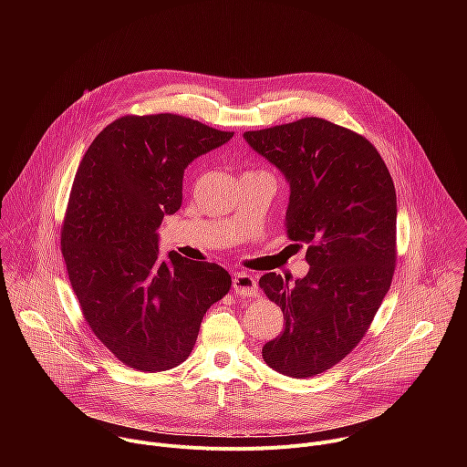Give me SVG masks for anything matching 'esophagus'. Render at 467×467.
<instances>
[{
	"mask_svg": "<svg viewBox=\"0 0 467 467\" xmlns=\"http://www.w3.org/2000/svg\"><path fill=\"white\" fill-rule=\"evenodd\" d=\"M233 288L238 296H247V297H253L258 294V285H256V279L245 272L242 274H234L233 277Z\"/></svg>",
	"mask_w": 467,
	"mask_h": 467,
	"instance_id": "esophagus-1",
	"label": "esophagus"
}]
</instances>
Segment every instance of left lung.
Here are the masks:
<instances>
[{
	"instance_id": "8db88e82",
	"label": "left lung",
	"mask_w": 467,
	"mask_h": 467,
	"mask_svg": "<svg viewBox=\"0 0 467 467\" xmlns=\"http://www.w3.org/2000/svg\"><path fill=\"white\" fill-rule=\"evenodd\" d=\"M249 148L290 184L288 236L305 244L308 274H265L260 288L285 314L262 348L275 371L305 379L338 364L362 340L395 268L397 202L379 151L321 118L247 130Z\"/></svg>"
}]
</instances>
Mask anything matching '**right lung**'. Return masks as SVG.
I'll list each match as a JSON object with an SVG mask.
<instances>
[{
	"mask_svg": "<svg viewBox=\"0 0 467 467\" xmlns=\"http://www.w3.org/2000/svg\"><path fill=\"white\" fill-rule=\"evenodd\" d=\"M177 114L125 116L85 153L62 229L72 288L94 335L129 368L184 362L205 312L231 288L218 264L159 251L188 164L233 139Z\"/></svg>",
	"mask_w": 467,
	"mask_h": 467,
	"instance_id": "obj_1",
	"label": "right lung"
}]
</instances>
